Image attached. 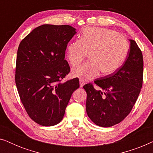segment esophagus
<instances>
[{
	"label": "esophagus",
	"mask_w": 153,
	"mask_h": 153,
	"mask_svg": "<svg viewBox=\"0 0 153 153\" xmlns=\"http://www.w3.org/2000/svg\"><path fill=\"white\" fill-rule=\"evenodd\" d=\"M79 83H80V87H81V88L83 87V85L85 84V82H84V81H83L81 79H79Z\"/></svg>",
	"instance_id": "1"
}]
</instances>
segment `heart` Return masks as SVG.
Wrapping results in <instances>:
<instances>
[{
	"label": "heart",
	"instance_id": "b5f03b06",
	"mask_svg": "<svg viewBox=\"0 0 153 153\" xmlns=\"http://www.w3.org/2000/svg\"><path fill=\"white\" fill-rule=\"evenodd\" d=\"M129 51V43L116 31L104 28L88 27L83 30L80 39L67 46L66 56L72 66H76L88 53L89 61L72 69V75L83 80L111 74L124 62Z\"/></svg>",
	"mask_w": 153,
	"mask_h": 153
}]
</instances>
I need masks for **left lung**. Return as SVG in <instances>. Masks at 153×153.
<instances>
[{
	"mask_svg": "<svg viewBox=\"0 0 153 153\" xmlns=\"http://www.w3.org/2000/svg\"><path fill=\"white\" fill-rule=\"evenodd\" d=\"M124 64L111 74L83 88L87 93L86 112L98 126L108 127L120 123L131 112L143 84V60L142 52L134 40Z\"/></svg>",
	"mask_w": 153,
	"mask_h": 153,
	"instance_id": "left-lung-1",
	"label": "left lung"
}]
</instances>
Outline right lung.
Segmentation results:
<instances>
[{
  "mask_svg": "<svg viewBox=\"0 0 153 153\" xmlns=\"http://www.w3.org/2000/svg\"><path fill=\"white\" fill-rule=\"evenodd\" d=\"M76 33L69 25L44 24L19 46L15 72L19 95L29 117L42 126H53L62 120L73 92L79 87L76 78L60 83L70 71L65 56Z\"/></svg>",
  "mask_w": 153,
  "mask_h": 153,
  "instance_id": "obj_1",
  "label": "right lung"
}]
</instances>
